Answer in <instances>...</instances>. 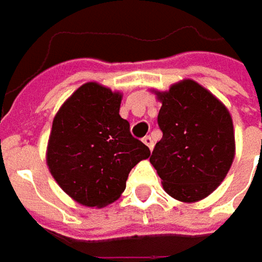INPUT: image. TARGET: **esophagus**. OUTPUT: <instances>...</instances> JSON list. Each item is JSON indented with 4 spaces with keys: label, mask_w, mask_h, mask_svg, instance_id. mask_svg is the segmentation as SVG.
<instances>
[{
    "label": "esophagus",
    "mask_w": 262,
    "mask_h": 262,
    "mask_svg": "<svg viewBox=\"0 0 262 262\" xmlns=\"http://www.w3.org/2000/svg\"><path fill=\"white\" fill-rule=\"evenodd\" d=\"M143 143H144V144H146V146L148 147L150 150H153V147H155V143H153V138H151V137H150V136L144 137V138H143Z\"/></svg>",
    "instance_id": "obj_1"
}]
</instances>
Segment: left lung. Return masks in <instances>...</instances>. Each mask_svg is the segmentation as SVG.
<instances>
[{
	"label": "left lung",
	"mask_w": 262,
	"mask_h": 262,
	"mask_svg": "<svg viewBox=\"0 0 262 262\" xmlns=\"http://www.w3.org/2000/svg\"><path fill=\"white\" fill-rule=\"evenodd\" d=\"M153 92L162 102L157 122L163 137L150 163L169 195L196 203L223 182L233 163L232 116L216 96L189 78L167 92Z\"/></svg>",
	"instance_id": "8db88e82"
}]
</instances>
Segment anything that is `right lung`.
I'll return each instance as SVG.
<instances>
[{
	"instance_id": "right-lung-1",
	"label": "right lung",
	"mask_w": 262,
	"mask_h": 262,
	"mask_svg": "<svg viewBox=\"0 0 262 262\" xmlns=\"http://www.w3.org/2000/svg\"><path fill=\"white\" fill-rule=\"evenodd\" d=\"M122 95L96 81L80 86L56 112L46 165L78 204L105 207L124 192L128 173L150 157L119 115Z\"/></svg>"
}]
</instances>
